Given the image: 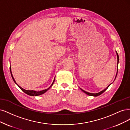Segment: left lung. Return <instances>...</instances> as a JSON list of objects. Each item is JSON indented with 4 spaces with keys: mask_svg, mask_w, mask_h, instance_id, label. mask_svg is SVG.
<instances>
[{
    "mask_svg": "<svg viewBox=\"0 0 130 130\" xmlns=\"http://www.w3.org/2000/svg\"><path fill=\"white\" fill-rule=\"evenodd\" d=\"M116 52L117 56V73H116V77H115V80H115V79H116V77H117V73H118V63H119V56H118V53L117 52V51H116ZM111 84H112V83H111ZM111 84H110L109 85H108V86L106 88V89H105L104 90L101 91L100 92H99L97 93H89V92H86V91H84V90H83V89H80H80L83 92H84L85 93H86V94L89 95H90V96H93V97H97V96H98V95H100V94H102L103 93H104V92L107 89V88L110 86V85Z\"/></svg>",
    "mask_w": 130,
    "mask_h": 130,
    "instance_id": "8db88e82",
    "label": "left lung"
}]
</instances>
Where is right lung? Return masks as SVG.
Returning a JSON list of instances; mask_svg holds the SVG:
<instances>
[{"mask_svg":"<svg viewBox=\"0 0 130 130\" xmlns=\"http://www.w3.org/2000/svg\"><path fill=\"white\" fill-rule=\"evenodd\" d=\"M10 72H11V77L12 78V79H13V80L14 81V82L15 83V84H17L18 85V86L20 88V89L22 90L24 93H25L26 94L29 95H31V96H38V95H41V94H43L44 93H45V92H46L50 89V87H51V86L53 85V83L54 82V80H55V78H54V80L53 81V83H52L51 85L48 88H47V89H45V90H42V91H34V90H25L24 89H23L22 87H21L17 83H16V82L15 81L13 77V75H12V71H11V66L10 67Z\"/></svg>","mask_w":130,"mask_h":130,"instance_id":"right-lung-1","label":"right lung"}]
</instances>
